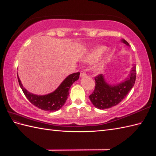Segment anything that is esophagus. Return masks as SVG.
Returning <instances> with one entry per match:
<instances>
[{
  "label": "esophagus",
  "instance_id": "34e87169",
  "mask_svg": "<svg viewBox=\"0 0 156 156\" xmlns=\"http://www.w3.org/2000/svg\"><path fill=\"white\" fill-rule=\"evenodd\" d=\"M85 76H86V73L84 71H81L80 77H85Z\"/></svg>",
  "mask_w": 156,
  "mask_h": 156
}]
</instances>
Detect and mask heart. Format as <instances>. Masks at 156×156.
Wrapping results in <instances>:
<instances>
[{
	"label": "heart",
	"instance_id": "obj_1",
	"mask_svg": "<svg viewBox=\"0 0 156 156\" xmlns=\"http://www.w3.org/2000/svg\"><path fill=\"white\" fill-rule=\"evenodd\" d=\"M105 51V47H99L96 49L95 51H93L92 53L86 57L85 61L87 62H93L98 59V58L104 53Z\"/></svg>",
	"mask_w": 156,
	"mask_h": 156
}]
</instances>
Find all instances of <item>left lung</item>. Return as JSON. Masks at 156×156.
<instances>
[{
  "instance_id": "left-lung-1",
  "label": "left lung",
  "mask_w": 156,
  "mask_h": 156,
  "mask_svg": "<svg viewBox=\"0 0 156 156\" xmlns=\"http://www.w3.org/2000/svg\"><path fill=\"white\" fill-rule=\"evenodd\" d=\"M126 45L129 46L126 40H122ZM136 79V66L133 65L129 77L116 85H111L105 81L102 74L95 77L94 91L89 95V99L95 107L99 109L111 108L118 104L126 98L132 89Z\"/></svg>"
}]
</instances>
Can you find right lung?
Listing matches in <instances>:
<instances>
[{
	"label": "right lung",
	"instance_id": "1",
	"mask_svg": "<svg viewBox=\"0 0 156 156\" xmlns=\"http://www.w3.org/2000/svg\"><path fill=\"white\" fill-rule=\"evenodd\" d=\"M79 75V72L69 75L55 91L45 95H37L29 93L23 87L19 77L18 81L24 94L33 105L44 111L56 112L60 109L66 102L69 89L75 81L78 80Z\"/></svg>",
	"mask_w": 156,
	"mask_h": 156
}]
</instances>
